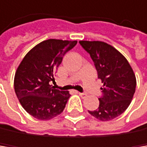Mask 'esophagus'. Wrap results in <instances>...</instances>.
I'll use <instances>...</instances> for the list:
<instances>
[{
  "instance_id": "obj_1",
  "label": "esophagus",
  "mask_w": 147,
  "mask_h": 147,
  "mask_svg": "<svg viewBox=\"0 0 147 147\" xmlns=\"http://www.w3.org/2000/svg\"><path fill=\"white\" fill-rule=\"evenodd\" d=\"M78 94H79V96L81 98H86L87 96V94L86 92H78Z\"/></svg>"
}]
</instances>
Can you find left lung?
<instances>
[{"label":"left lung","mask_w":147,"mask_h":147,"mask_svg":"<svg viewBox=\"0 0 147 147\" xmlns=\"http://www.w3.org/2000/svg\"><path fill=\"white\" fill-rule=\"evenodd\" d=\"M90 55L103 83L99 108L88 111L100 121H110L122 115L131 104L136 90V77L126 58L102 41H79Z\"/></svg>","instance_id":"obj_1"}]
</instances>
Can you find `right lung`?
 Instances as JSON below:
<instances>
[{
    "label": "right lung",
    "mask_w": 147,
    "mask_h": 147,
    "mask_svg": "<svg viewBox=\"0 0 147 147\" xmlns=\"http://www.w3.org/2000/svg\"><path fill=\"white\" fill-rule=\"evenodd\" d=\"M78 41L47 39L24 57L14 79L16 94L24 110L38 120H49L63 111L70 94L50 86L64 55Z\"/></svg>",
    "instance_id": "add662e5"
}]
</instances>
